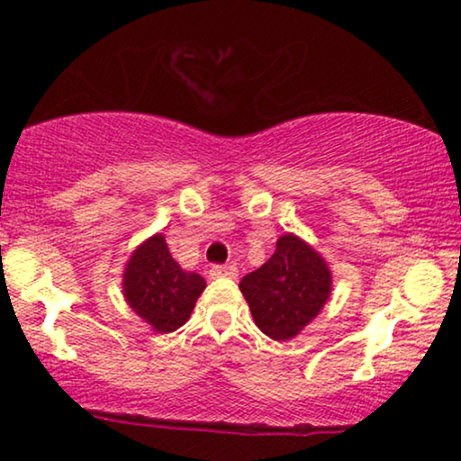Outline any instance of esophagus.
<instances>
[{"mask_svg":"<svg viewBox=\"0 0 461 461\" xmlns=\"http://www.w3.org/2000/svg\"><path fill=\"white\" fill-rule=\"evenodd\" d=\"M210 277L212 279H219V277L236 279L238 268L234 267V264H214V267H210Z\"/></svg>","mask_w":461,"mask_h":461,"instance_id":"1","label":"esophagus"}]
</instances>
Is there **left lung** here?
Instances as JSON below:
<instances>
[{"instance_id":"obj_1","label":"left lung","mask_w":461,"mask_h":461,"mask_svg":"<svg viewBox=\"0 0 461 461\" xmlns=\"http://www.w3.org/2000/svg\"><path fill=\"white\" fill-rule=\"evenodd\" d=\"M253 321L273 340H290L322 310L331 273L319 253L293 234L277 240L271 260L242 277Z\"/></svg>"}]
</instances>
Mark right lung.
Listing matches in <instances>:
<instances>
[{"label": "right lung", "mask_w": 461, "mask_h": 461, "mask_svg": "<svg viewBox=\"0 0 461 461\" xmlns=\"http://www.w3.org/2000/svg\"><path fill=\"white\" fill-rule=\"evenodd\" d=\"M203 288V277L182 271L160 234L136 249L123 275L128 303L160 333L176 331L188 321Z\"/></svg>", "instance_id": "obj_1"}]
</instances>
